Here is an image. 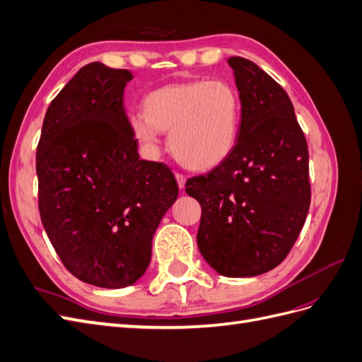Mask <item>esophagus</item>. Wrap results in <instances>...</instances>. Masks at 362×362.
I'll use <instances>...</instances> for the list:
<instances>
[{"label":"esophagus","instance_id":"1","mask_svg":"<svg viewBox=\"0 0 362 362\" xmlns=\"http://www.w3.org/2000/svg\"><path fill=\"white\" fill-rule=\"evenodd\" d=\"M175 178H177L178 187L184 189V185H185V177H184V175L182 173H175Z\"/></svg>","mask_w":362,"mask_h":362}]
</instances>
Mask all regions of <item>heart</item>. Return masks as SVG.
<instances>
[{"instance_id": "heart-1", "label": "heart", "mask_w": 362, "mask_h": 362, "mask_svg": "<svg viewBox=\"0 0 362 362\" xmlns=\"http://www.w3.org/2000/svg\"><path fill=\"white\" fill-rule=\"evenodd\" d=\"M242 125V100L233 84L196 80L168 84L145 98V112L129 115L134 136L149 149L170 131V149L192 169H211L234 151Z\"/></svg>"}]
</instances>
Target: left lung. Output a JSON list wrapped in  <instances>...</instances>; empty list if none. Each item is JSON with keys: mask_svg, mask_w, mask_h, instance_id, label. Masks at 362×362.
<instances>
[{"mask_svg": "<svg viewBox=\"0 0 362 362\" xmlns=\"http://www.w3.org/2000/svg\"><path fill=\"white\" fill-rule=\"evenodd\" d=\"M242 100L234 151L211 172L189 178L202 206L198 247L217 273L262 275L279 266L310 210L308 146L287 92L243 57L228 59Z\"/></svg>", "mask_w": 362, "mask_h": 362, "instance_id": "left-lung-1", "label": "left lung"}]
</instances>
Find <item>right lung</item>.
<instances>
[{"instance_id":"1","label":"right lung","mask_w":362,"mask_h":362,"mask_svg":"<svg viewBox=\"0 0 362 362\" xmlns=\"http://www.w3.org/2000/svg\"><path fill=\"white\" fill-rule=\"evenodd\" d=\"M133 74L86 64L51 101L36 151L39 213L75 278L103 288L133 286L152 238L178 198L164 163L140 160L124 108Z\"/></svg>"}]
</instances>
